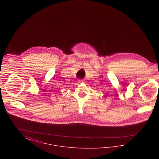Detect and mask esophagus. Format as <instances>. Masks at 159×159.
I'll list each match as a JSON object with an SVG mask.
<instances>
[{"instance_id": "esophagus-1", "label": "esophagus", "mask_w": 159, "mask_h": 159, "mask_svg": "<svg viewBox=\"0 0 159 159\" xmlns=\"http://www.w3.org/2000/svg\"><path fill=\"white\" fill-rule=\"evenodd\" d=\"M84 81L83 80H79V83H84Z\"/></svg>"}]
</instances>
